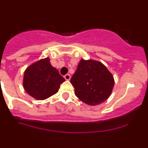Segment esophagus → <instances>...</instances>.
Listing matches in <instances>:
<instances>
[{"label":"esophagus","instance_id":"obj_1","mask_svg":"<svg viewBox=\"0 0 148 148\" xmlns=\"http://www.w3.org/2000/svg\"><path fill=\"white\" fill-rule=\"evenodd\" d=\"M64 79H65L66 80H67V81H69V80H70V79H71V76L69 74H66V75L64 76Z\"/></svg>","mask_w":148,"mask_h":148}]
</instances>
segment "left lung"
Masks as SVG:
<instances>
[{
	"mask_svg": "<svg viewBox=\"0 0 148 148\" xmlns=\"http://www.w3.org/2000/svg\"><path fill=\"white\" fill-rule=\"evenodd\" d=\"M70 82L75 95L89 106L106 101L112 92L114 79L107 67L95 60L81 59Z\"/></svg>",
	"mask_w": 148,
	"mask_h": 148,
	"instance_id": "8db88e82",
	"label": "left lung"
}]
</instances>
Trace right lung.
<instances>
[{"label":"right lung","mask_w":148,"mask_h":148,"mask_svg":"<svg viewBox=\"0 0 148 148\" xmlns=\"http://www.w3.org/2000/svg\"><path fill=\"white\" fill-rule=\"evenodd\" d=\"M65 79L52 66L48 57L33 63L26 69L23 87L26 92L38 100H45L59 90Z\"/></svg>","instance_id":"1"}]
</instances>
